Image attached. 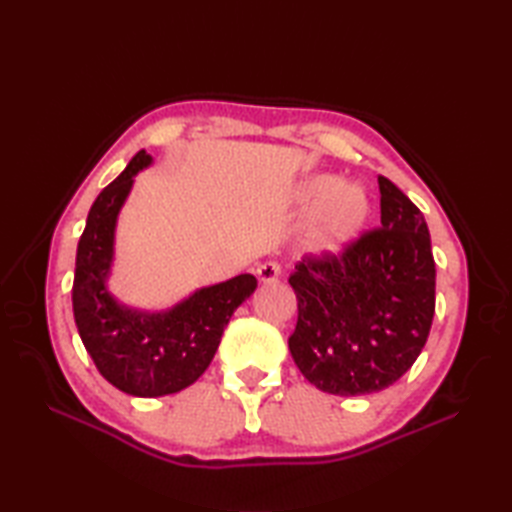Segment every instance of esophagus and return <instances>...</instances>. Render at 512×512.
I'll return each mask as SVG.
<instances>
[{
    "mask_svg": "<svg viewBox=\"0 0 512 512\" xmlns=\"http://www.w3.org/2000/svg\"><path fill=\"white\" fill-rule=\"evenodd\" d=\"M257 277L259 281H264V284H270V281H277L281 275V264L279 262H264L257 266Z\"/></svg>",
    "mask_w": 512,
    "mask_h": 512,
    "instance_id": "obj_1",
    "label": "esophagus"
}]
</instances>
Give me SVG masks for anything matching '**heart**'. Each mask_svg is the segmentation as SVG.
Wrapping results in <instances>:
<instances>
[{"label": "heart", "instance_id": "obj_1", "mask_svg": "<svg viewBox=\"0 0 512 512\" xmlns=\"http://www.w3.org/2000/svg\"><path fill=\"white\" fill-rule=\"evenodd\" d=\"M301 200L319 206L314 215L312 246L317 250H339L358 233L367 217V198L358 187H339L330 176L312 178L303 184Z\"/></svg>", "mask_w": 512, "mask_h": 512}]
</instances>
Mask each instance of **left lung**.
I'll return each mask as SVG.
<instances>
[{
    "label": "left lung",
    "mask_w": 512,
    "mask_h": 512,
    "mask_svg": "<svg viewBox=\"0 0 512 512\" xmlns=\"http://www.w3.org/2000/svg\"><path fill=\"white\" fill-rule=\"evenodd\" d=\"M380 226L336 253H306L288 284L299 372L336 396H372L416 363L436 312V262L420 209L378 176Z\"/></svg>",
    "instance_id": "1"
}]
</instances>
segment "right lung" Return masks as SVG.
<instances>
[{"label": "right lung", "instance_id": "obj_1", "mask_svg": "<svg viewBox=\"0 0 512 512\" xmlns=\"http://www.w3.org/2000/svg\"><path fill=\"white\" fill-rule=\"evenodd\" d=\"M149 162L145 151H138L94 200L76 248L72 284L74 321L96 369L116 389L143 398L193 385L213 361L233 312L257 288L253 275H237L198 290L165 314L129 310L107 295L116 215L134 176Z\"/></svg>", "mask_w": 512, "mask_h": 512}]
</instances>
